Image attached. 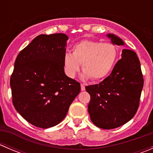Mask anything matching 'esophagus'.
I'll list each match as a JSON object with an SVG mask.
<instances>
[{
  "mask_svg": "<svg viewBox=\"0 0 153 153\" xmlns=\"http://www.w3.org/2000/svg\"><path fill=\"white\" fill-rule=\"evenodd\" d=\"M81 91L85 90V85H84V84H81Z\"/></svg>",
  "mask_w": 153,
  "mask_h": 153,
  "instance_id": "esophagus-1",
  "label": "esophagus"
}]
</instances>
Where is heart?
<instances>
[{
    "instance_id": "b5f03b06",
    "label": "heart",
    "mask_w": 153,
    "mask_h": 153,
    "mask_svg": "<svg viewBox=\"0 0 153 153\" xmlns=\"http://www.w3.org/2000/svg\"><path fill=\"white\" fill-rule=\"evenodd\" d=\"M72 51V54L66 53L63 60L64 72L70 78H75L82 64L83 79H104L114 67L118 58L116 46L93 40L77 43Z\"/></svg>"
}]
</instances>
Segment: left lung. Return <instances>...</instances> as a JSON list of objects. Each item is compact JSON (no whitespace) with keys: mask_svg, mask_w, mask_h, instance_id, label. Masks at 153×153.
Returning a JSON list of instances; mask_svg holds the SVG:
<instances>
[{"mask_svg":"<svg viewBox=\"0 0 153 153\" xmlns=\"http://www.w3.org/2000/svg\"><path fill=\"white\" fill-rule=\"evenodd\" d=\"M106 37L114 45L124 46L113 34ZM143 78L139 59L134 51L124 49L108 77L95 85L86 86L90 95L88 112L95 126L104 129L119 127L130 121L138 110Z\"/></svg>","mask_w":153,"mask_h":153,"instance_id":"obj_1","label":"left lung"}]
</instances>
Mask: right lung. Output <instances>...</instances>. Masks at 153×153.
<instances>
[{"instance_id":"1","label":"right lung","mask_w":153,"mask_h":153,"mask_svg":"<svg viewBox=\"0 0 153 153\" xmlns=\"http://www.w3.org/2000/svg\"><path fill=\"white\" fill-rule=\"evenodd\" d=\"M65 34L40 35L20 52L10 78L12 103L29 123L47 129L61 123L81 91L67 76Z\"/></svg>"}]
</instances>
